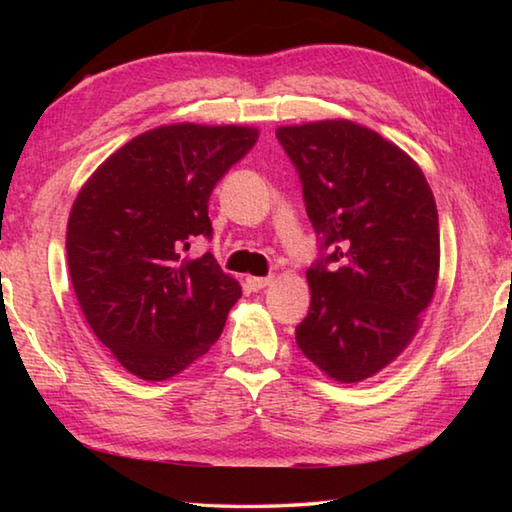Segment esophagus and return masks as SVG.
<instances>
[{"mask_svg":"<svg viewBox=\"0 0 512 512\" xmlns=\"http://www.w3.org/2000/svg\"><path fill=\"white\" fill-rule=\"evenodd\" d=\"M271 282H273V277H259V275H248L246 277V284H248L250 291H262Z\"/></svg>","mask_w":512,"mask_h":512,"instance_id":"obj_1","label":"esophagus"}]
</instances>
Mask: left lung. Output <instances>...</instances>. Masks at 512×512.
Segmentation results:
<instances>
[{"instance_id": "8db88e82", "label": "left lung", "mask_w": 512, "mask_h": 512, "mask_svg": "<svg viewBox=\"0 0 512 512\" xmlns=\"http://www.w3.org/2000/svg\"><path fill=\"white\" fill-rule=\"evenodd\" d=\"M275 135L300 173L309 221L332 250L307 268L311 305L296 343L329 379L357 384L409 348L431 305L436 201L418 162L357 121H307Z\"/></svg>"}]
</instances>
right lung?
<instances>
[{
  "instance_id": "right-lung-1",
  "label": "right lung",
  "mask_w": 512,
  "mask_h": 512,
  "mask_svg": "<svg viewBox=\"0 0 512 512\" xmlns=\"http://www.w3.org/2000/svg\"><path fill=\"white\" fill-rule=\"evenodd\" d=\"M257 137L255 126L235 124L151 128L101 162L76 196L72 287L94 336L131 375L176 377L221 336L239 282L210 253L183 250L212 235V189Z\"/></svg>"
}]
</instances>
